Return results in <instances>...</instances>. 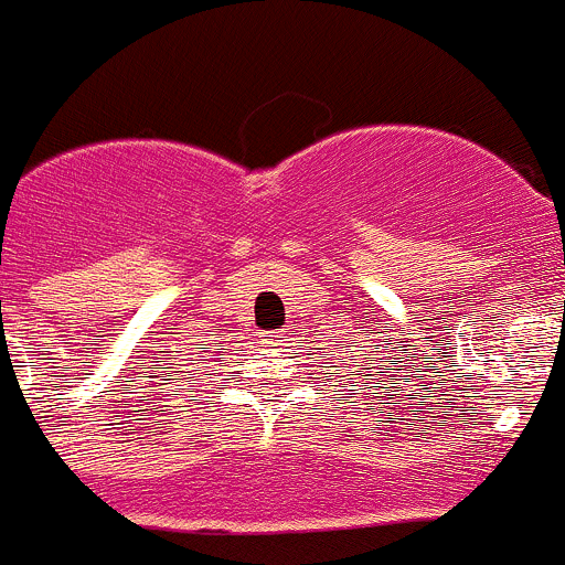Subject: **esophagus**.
<instances>
[{"mask_svg": "<svg viewBox=\"0 0 565 565\" xmlns=\"http://www.w3.org/2000/svg\"><path fill=\"white\" fill-rule=\"evenodd\" d=\"M262 341H265L267 347H284V341H287V333H284V330H278V333H273V330H265V333H262Z\"/></svg>", "mask_w": 565, "mask_h": 565, "instance_id": "34e87169", "label": "esophagus"}]
</instances>
